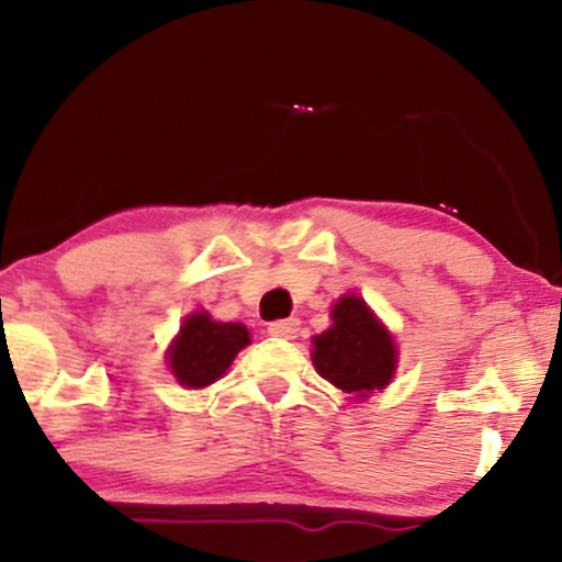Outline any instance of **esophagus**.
I'll use <instances>...</instances> for the list:
<instances>
[{"instance_id": "obj_1", "label": "esophagus", "mask_w": 562, "mask_h": 562, "mask_svg": "<svg viewBox=\"0 0 562 562\" xmlns=\"http://www.w3.org/2000/svg\"><path fill=\"white\" fill-rule=\"evenodd\" d=\"M299 327H301V322L295 319V317H290V319H277V322H272V325H269V333H272L274 338L293 340L295 335H299Z\"/></svg>"}]
</instances>
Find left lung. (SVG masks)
Here are the masks:
<instances>
[{"label": "left lung", "instance_id": "left-lung-1", "mask_svg": "<svg viewBox=\"0 0 562 562\" xmlns=\"http://www.w3.org/2000/svg\"><path fill=\"white\" fill-rule=\"evenodd\" d=\"M330 317L333 325L312 338V362L319 375L357 398L385 389L398 362L391 333L359 295H344Z\"/></svg>", "mask_w": 562, "mask_h": 562}]
</instances>
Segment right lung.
<instances>
[{
  "mask_svg": "<svg viewBox=\"0 0 562 562\" xmlns=\"http://www.w3.org/2000/svg\"><path fill=\"white\" fill-rule=\"evenodd\" d=\"M250 344L240 322H216L209 312L190 314L169 348V367L184 389H205L227 372L237 351Z\"/></svg>",
  "mask_w": 562,
  "mask_h": 562,
  "instance_id": "1",
  "label": "right lung"
}]
</instances>
